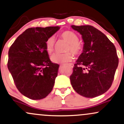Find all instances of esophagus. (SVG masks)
<instances>
[{"label":"esophagus","instance_id":"1","mask_svg":"<svg viewBox=\"0 0 124 124\" xmlns=\"http://www.w3.org/2000/svg\"><path fill=\"white\" fill-rule=\"evenodd\" d=\"M67 65H69V66L71 68H72L74 67V64H72V63H69V64H68Z\"/></svg>","mask_w":124,"mask_h":124}]
</instances>
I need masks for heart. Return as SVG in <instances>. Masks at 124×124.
Instances as JSON below:
<instances>
[{
    "label": "heart",
    "mask_w": 124,
    "mask_h": 124,
    "mask_svg": "<svg viewBox=\"0 0 124 124\" xmlns=\"http://www.w3.org/2000/svg\"><path fill=\"white\" fill-rule=\"evenodd\" d=\"M60 37L68 43L66 51H71L74 54L79 55L83 51L82 45L78 42L79 38L74 32L65 31L59 35ZM46 50L49 54H52L54 49V39L49 37L45 42ZM73 59V55L71 52L60 54L55 53L51 57V60L55 63H62L71 62Z\"/></svg>",
    "instance_id": "1"
}]
</instances>
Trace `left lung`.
<instances>
[{
  "label": "left lung",
  "instance_id": "1",
  "mask_svg": "<svg viewBox=\"0 0 124 124\" xmlns=\"http://www.w3.org/2000/svg\"><path fill=\"white\" fill-rule=\"evenodd\" d=\"M82 35L83 52L74 64L70 77L72 88L80 95L93 98L107 92L118 65L115 46L99 30L91 25H71Z\"/></svg>",
  "mask_w": 124,
  "mask_h": 124
}]
</instances>
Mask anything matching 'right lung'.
I'll list each match as a JSON object with an SVG mask.
<instances>
[{
  "instance_id": "1",
  "label": "right lung",
  "mask_w": 124,
  "mask_h": 124,
  "mask_svg": "<svg viewBox=\"0 0 124 124\" xmlns=\"http://www.w3.org/2000/svg\"><path fill=\"white\" fill-rule=\"evenodd\" d=\"M60 28H30L10 46L7 67L17 89L28 98L42 99L53 89L59 65L50 61L45 42Z\"/></svg>"
}]
</instances>
